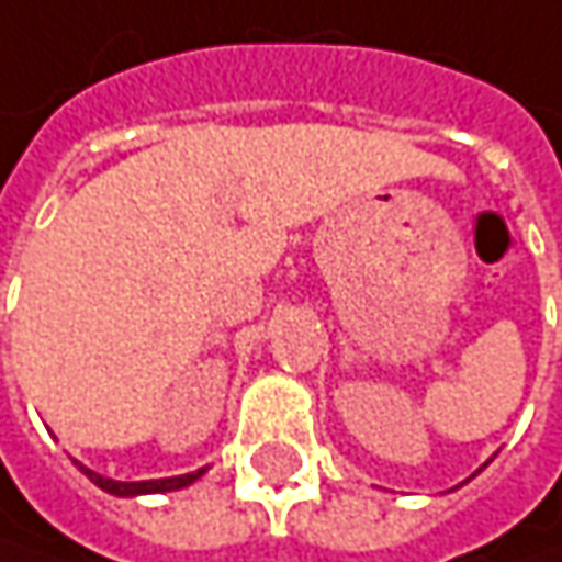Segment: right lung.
I'll list each match as a JSON object with an SVG mask.
<instances>
[{
    "mask_svg": "<svg viewBox=\"0 0 562 562\" xmlns=\"http://www.w3.org/2000/svg\"><path fill=\"white\" fill-rule=\"evenodd\" d=\"M76 467L99 486L104 493H111V496H149V493H172V490H184V486H191L194 480H201L204 476V470L207 467H201V470H194V473H181V476H166V480H140V483H121V480H111V476H101L95 470H89L86 463L76 461Z\"/></svg>",
    "mask_w": 562,
    "mask_h": 562,
    "instance_id": "right-lung-1",
    "label": "right lung"
}]
</instances>
